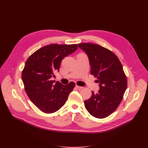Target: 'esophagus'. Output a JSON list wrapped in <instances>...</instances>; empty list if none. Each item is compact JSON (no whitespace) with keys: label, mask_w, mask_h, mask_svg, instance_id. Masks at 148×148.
<instances>
[{"label":"esophagus","mask_w":148,"mask_h":148,"mask_svg":"<svg viewBox=\"0 0 148 148\" xmlns=\"http://www.w3.org/2000/svg\"><path fill=\"white\" fill-rule=\"evenodd\" d=\"M76 88H77L78 89H82L83 88V87H82V86H78V85H76Z\"/></svg>","instance_id":"1"}]
</instances>
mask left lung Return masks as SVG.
Segmentation results:
<instances>
[{
	"mask_svg": "<svg viewBox=\"0 0 148 148\" xmlns=\"http://www.w3.org/2000/svg\"><path fill=\"white\" fill-rule=\"evenodd\" d=\"M91 65V75L97 78L99 90L84 101L85 108L93 117L104 119L117 109L127 87V79L119 58L114 53L98 44L79 43Z\"/></svg>",
	"mask_w": 148,
	"mask_h": 148,
	"instance_id": "1",
	"label": "left lung"
}]
</instances>
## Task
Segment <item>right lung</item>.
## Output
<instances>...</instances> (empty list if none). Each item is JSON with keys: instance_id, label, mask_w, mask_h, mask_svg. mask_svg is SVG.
<instances>
[{"instance_id": "1", "label": "right lung", "mask_w": 148, "mask_h": 148, "mask_svg": "<svg viewBox=\"0 0 148 148\" xmlns=\"http://www.w3.org/2000/svg\"><path fill=\"white\" fill-rule=\"evenodd\" d=\"M77 44H50L32 53L26 60L21 78L25 91L33 104L46 114L59 110L68 99L75 83L62 84L51 78L59 71L61 61L74 52Z\"/></svg>"}]
</instances>
